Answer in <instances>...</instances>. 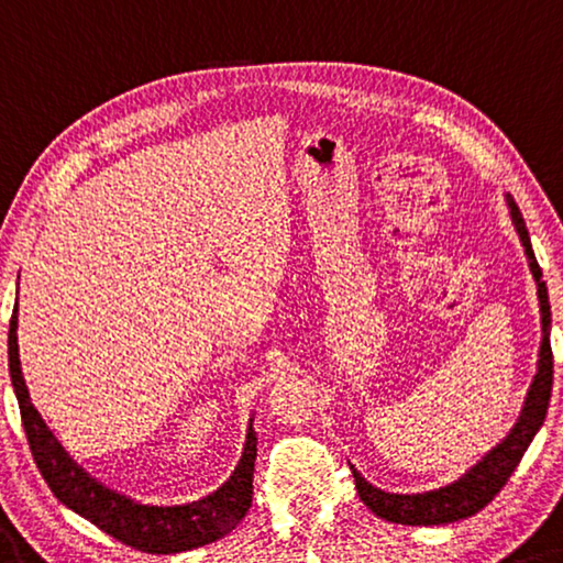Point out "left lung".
<instances>
[{"instance_id": "1", "label": "left lung", "mask_w": 563, "mask_h": 563, "mask_svg": "<svg viewBox=\"0 0 563 563\" xmlns=\"http://www.w3.org/2000/svg\"><path fill=\"white\" fill-rule=\"evenodd\" d=\"M506 205L511 210V222L519 233V240L523 245V253L529 257V267L537 280L539 290V308H541V351H539V371L533 376V383L526 394L521 416L511 433L506 435L501 443H496L484 459H481L474 468H468L459 481H453L449 486L423 490V494H388L371 486L358 471L353 468L355 488H358L361 501L371 508L373 514L380 519L394 521V523H408V526H439V523H453L468 516L478 514L488 501H494V496L506 486V481L511 478L514 468L519 466L526 449L533 441L539 428L547 418L549 398H551V383H554V355H551V306H549V290L547 283L541 278V267L533 255L529 230H526L523 216L519 205L514 202L511 195H506Z\"/></svg>"}]
</instances>
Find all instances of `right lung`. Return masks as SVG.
Segmentation results:
<instances>
[{"instance_id": "add662e5", "label": "right lung", "mask_w": 563, "mask_h": 563, "mask_svg": "<svg viewBox=\"0 0 563 563\" xmlns=\"http://www.w3.org/2000/svg\"><path fill=\"white\" fill-rule=\"evenodd\" d=\"M9 376L16 400H20L22 426L30 441L32 459L37 463L42 478L47 481L62 504L73 508L82 519L92 521L97 529L110 533L128 547L145 554H180L228 537L245 519L253 501V471L257 456V439L253 418L247 426L243 456L225 484L200 501L185 506H150L137 504L118 490L102 486L87 474L82 466L69 459L62 443L52 435L32 406L30 390L24 386L20 368V345H16V308L9 320Z\"/></svg>"}]
</instances>
